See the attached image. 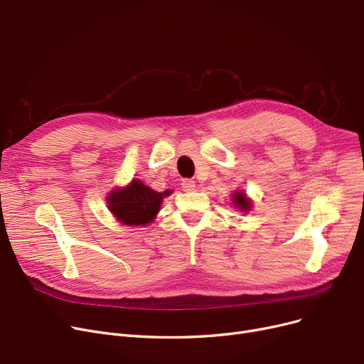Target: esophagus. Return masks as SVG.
<instances>
[{
    "instance_id": "1",
    "label": "esophagus",
    "mask_w": 364,
    "mask_h": 364,
    "mask_svg": "<svg viewBox=\"0 0 364 364\" xmlns=\"http://www.w3.org/2000/svg\"><path fill=\"white\" fill-rule=\"evenodd\" d=\"M181 187L184 192H192V190H195V187H196V183L192 178H184L181 181Z\"/></svg>"
}]
</instances>
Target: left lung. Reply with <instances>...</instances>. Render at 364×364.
Wrapping results in <instances>:
<instances>
[{
  "label": "left lung",
  "instance_id": "1",
  "mask_svg": "<svg viewBox=\"0 0 364 364\" xmlns=\"http://www.w3.org/2000/svg\"><path fill=\"white\" fill-rule=\"evenodd\" d=\"M233 200H235V205L237 208H240L242 211H247V209L251 208V202H250V199L245 196V193H240V192L235 193L233 195Z\"/></svg>",
  "mask_w": 364,
  "mask_h": 364
}]
</instances>
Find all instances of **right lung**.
<instances>
[{"instance_id":"obj_1","label":"right lung","mask_w":364,"mask_h":364,"mask_svg":"<svg viewBox=\"0 0 364 364\" xmlns=\"http://www.w3.org/2000/svg\"><path fill=\"white\" fill-rule=\"evenodd\" d=\"M169 192H155L140 180H132L125 188H118L107 198L112 214L127 225H144L155 220L162 198Z\"/></svg>"}]
</instances>
